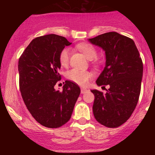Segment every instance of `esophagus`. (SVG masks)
I'll return each instance as SVG.
<instances>
[{
    "mask_svg": "<svg viewBox=\"0 0 155 155\" xmlns=\"http://www.w3.org/2000/svg\"><path fill=\"white\" fill-rule=\"evenodd\" d=\"M87 92V89H85V88H81V94L85 93V92Z\"/></svg>",
    "mask_w": 155,
    "mask_h": 155,
    "instance_id": "1",
    "label": "esophagus"
}]
</instances>
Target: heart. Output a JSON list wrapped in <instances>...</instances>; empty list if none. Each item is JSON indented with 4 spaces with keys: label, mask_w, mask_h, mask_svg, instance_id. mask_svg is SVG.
Listing matches in <instances>:
<instances>
[{
    "label": "heart",
    "mask_w": 155,
    "mask_h": 155,
    "mask_svg": "<svg viewBox=\"0 0 155 155\" xmlns=\"http://www.w3.org/2000/svg\"><path fill=\"white\" fill-rule=\"evenodd\" d=\"M81 50L89 60H94L97 57V51L89 44H81L78 46ZM71 50L69 48H64L61 50L59 55L60 63L62 66H67L70 60ZM67 78L70 81H74L81 86L87 84L92 77V74L88 71H81L77 68H73L67 72Z\"/></svg>",
    "instance_id": "1"
}]
</instances>
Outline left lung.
I'll return each mask as SVG.
<instances>
[{
    "label": "left lung",
    "mask_w": 155,
    "mask_h": 155,
    "mask_svg": "<svg viewBox=\"0 0 155 155\" xmlns=\"http://www.w3.org/2000/svg\"><path fill=\"white\" fill-rule=\"evenodd\" d=\"M89 41L106 54V65L96 84L110 87L106 94L91 90L95 95L94 117L106 127H120L132 115L139 98L143 76L139 51L132 39L117 32L99 35Z\"/></svg>",
    "instance_id": "1"
}]
</instances>
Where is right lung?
<instances>
[{
	"label": "right lung",
	"instance_id": "add662e5",
	"mask_svg": "<svg viewBox=\"0 0 155 155\" xmlns=\"http://www.w3.org/2000/svg\"><path fill=\"white\" fill-rule=\"evenodd\" d=\"M71 44L58 35L37 37L19 59V90L25 104L33 118L49 128L68 122L81 92L78 84L68 80L63 91L54 89L61 79L60 53Z\"/></svg>",
	"mask_w": 155,
	"mask_h": 155
}]
</instances>
